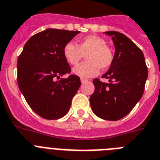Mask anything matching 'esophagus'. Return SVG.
<instances>
[{
    "mask_svg": "<svg viewBox=\"0 0 160 160\" xmlns=\"http://www.w3.org/2000/svg\"><path fill=\"white\" fill-rule=\"evenodd\" d=\"M80 81H81V83H83V84H84V83H85V82H88V79H85V78H81L80 79Z\"/></svg>",
    "mask_w": 160,
    "mask_h": 160,
    "instance_id": "esophagus-1",
    "label": "esophagus"
}]
</instances>
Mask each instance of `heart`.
Instances as JSON below:
<instances>
[{"instance_id": "heart-1", "label": "heart", "mask_w": 160, "mask_h": 160, "mask_svg": "<svg viewBox=\"0 0 160 160\" xmlns=\"http://www.w3.org/2000/svg\"><path fill=\"white\" fill-rule=\"evenodd\" d=\"M63 55L67 63L72 66H76L85 55L87 60L73 69L74 74L83 78L97 76L101 68H108L113 61L112 49L106 45L104 38L96 35L86 36L79 40L76 45L71 42L66 43Z\"/></svg>"}]
</instances>
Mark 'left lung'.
<instances>
[{
	"label": "left lung",
	"mask_w": 160,
	"mask_h": 160,
	"mask_svg": "<svg viewBox=\"0 0 160 160\" xmlns=\"http://www.w3.org/2000/svg\"><path fill=\"white\" fill-rule=\"evenodd\" d=\"M115 47L113 63L102 78L94 79L95 91L90 96L91 108L105 120L118 121L124 118L141 99L148 71L142 51L125 34L107 31Z\"/></svg>",
	"instance_id": "obj_1"
}]
</instances>
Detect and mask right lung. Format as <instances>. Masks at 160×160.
<instances>
[{"mask_svg": "<svg viewBox=\"0 0 160 160\" xmlns=\"http://www.w3.org/2000/svg\"><path fill=\"white\" fill-rule=\"evenodd\" d=\"M80 31L47 29L26 42L18 59V84L31 109L48 120L67 114L81 82L70 75L63 55L64 45ZM69 74L66 79H55Z\"/></svg>", "mask_w": 160, "mask_h": 160, "instance_id": "right-lung-1", "label": "right lung"}]
</instances>
